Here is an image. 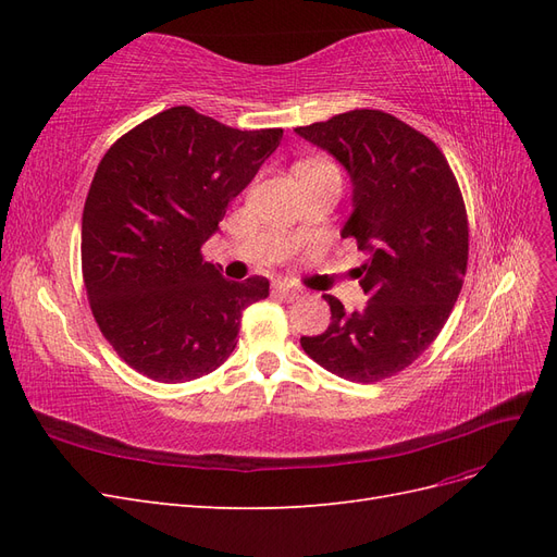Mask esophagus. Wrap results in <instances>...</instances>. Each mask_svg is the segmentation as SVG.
Wrapping results in <instances>:
<instances>
[{"mask_svg": "<svg viewBox=\"0 0 557 557\" xmlns=\"http://www.w3.org/2000/svg\"><path fill=\"white\" fill-rule=\"evenodd\" d=\"M274 295L281 297V299H285V301H295V299L299 297V293H297V290H290V288H274Z\"/></svg>", "mask_w": 557, "mask_h": 557, "instance_id": "1", "label": "esophagus"}]
</instances>
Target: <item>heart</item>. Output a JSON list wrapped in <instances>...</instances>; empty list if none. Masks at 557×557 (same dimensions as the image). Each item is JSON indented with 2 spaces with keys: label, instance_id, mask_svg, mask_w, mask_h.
<instances>
[{
  "label": "heart",
  "instance_id": "1",
  "mask_svg": "<svg viewBox=\"0 0 557 557\" xmlns=\"http://www.w3.org/2000/svg\"><path fill=\"white\" fill-rule=\"evenodd\" d=\"M295 172L299 178L311 176V174H332L336 178H342L339 166H336L334 162H327V160H305L295 166Z\"/></svg>",
  "mask_w": 557,
  "mask_h": 557
}]
</instances>
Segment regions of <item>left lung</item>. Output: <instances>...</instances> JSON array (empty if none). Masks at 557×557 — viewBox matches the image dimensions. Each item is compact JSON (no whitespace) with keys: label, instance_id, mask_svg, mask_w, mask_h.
Returning <instances> with one entry per match:
<instances>
[{"label":"left lung","instance_id":"obj_1","mask_svg":"<svg viewBox=\"0 0 557 557\" xmlns=\"http://www.w3.org/2000/svg\"><path fill=\"white\" fill-rule=\"evenodd\" d=\"M295 132L350 174L356 209L342 237L367 252L352 274L369 297L346 313L323 295L330 327L299 344L336 376L379 383L423 356L458 301L469 258L460 185L440 146L385 111H346Z\"/></svg>","mask_w":557,"mask_h":557}]
</instances>
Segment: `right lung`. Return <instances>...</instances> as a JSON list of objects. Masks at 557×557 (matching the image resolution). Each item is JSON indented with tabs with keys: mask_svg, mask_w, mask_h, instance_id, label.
<instances>
[{
	"mask_svg": "<svg viewBox=\"0 0 557 557\" xmlns=\"http://www.w3.org/2000/svg\"><path fill=\"white\" fill-rule=\"evenodd\" d=\"M281 137L172 107L99 162L83 207V283L104 339L139 374H211L237 346L242 311L269 295L264 276L227 281L201 248Z\"/></svg>",
	"mask_w": 557,
	"mask_h": 557,
	"instance_id": "obj_1",
	"label": "right lung"
}]
</instances>
